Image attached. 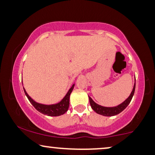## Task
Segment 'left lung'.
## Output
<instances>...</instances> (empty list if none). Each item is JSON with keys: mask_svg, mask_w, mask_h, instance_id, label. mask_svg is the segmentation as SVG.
<instances>
[{"mask_svg": "<svg viewBox=\"0 0 155 155\" xmlns=\"http://www.w3.org/2000/svg\"><path fill=\"white\" fill-rule=\"evenodd\" d=\"M134 90H135V83H134L133 90L130 94V95L128 97L127 100H124V101L121 103L119 105L116 106V107H103V106L99 105L97 103H95L93 100H92V98L89 97V100H90V104L92 110L96 112V113L102 114L103 116H107V117H110V116H114L116 115V114H119L122 111L125 109V108L127 107L128 104H130V102H131L132 98L133 97Z\"/></svg>", "mask_w": 155, "mask_h": 155, "instance_id": "left-lung-1", "label": "left lung"}]
</instances>
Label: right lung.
Returning <instances> with one entry per match:
<instances>
[{
	"instance_id": "1",
	"label": "right lung",
	"mask_w": 155,
	"mask_h": 155,
	"mask_svg": "<svg viewBox=\"0 0 155 155\" xmlns=\"http://www.w3.org/2000/svg\"><path fill=\"white\" fill-rule=\"evenodd\" d=\"M74 86L75 85H73L70 89L68 90V93L66 95L63 97V99L61 100L60 102L55 104H50V105H47V104H43L38 103L34 101L30 96L28 95L26 92L25 90L24 89V92H25V95L27 96L28 99L31 102V103L33 104V107L35 108L38 111H39L41 113L48 116H53V117H55V116H60L61 114H65L66 112L68 111V107H69L70 104V95L71 94L72 91H73Z\"/></svg>"
}]
</instances>
